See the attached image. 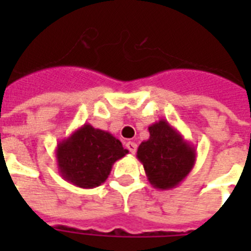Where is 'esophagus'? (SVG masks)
Here are the masks:
<instances>
[{
  "instance_id": "1",
  "label": "esophagus",
  "mask_w": 251,
  "mask_h": 251,
  "mask_svg": "<svg viewBox=\"0 0 251 251\" xmlns=\"http://www.w3.org/2000/svg\"><path fill=\"white\" fill-rule=\"evenodd\" d=\"M126 149L129 150L130 153H135V151H137V143H134L131 141L126 142Z\"/></svg>"
}]
</instances>
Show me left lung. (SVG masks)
<instances>
[{"instance_id":"1","label":"left lung","mask_w":251,"mask_h":251,"mask_svg":"<svg viewBox=\"0 0 251 251\" xmlns=\"http://www.w3.org/2000/svg\"><path fill=\"white\" fill-rule=\"evenodd\" d=\"M149 131V139L138 147V160L155 189H175L194 168L197 150L165 120L150 125Z\"/></svg>"}]
</instances>
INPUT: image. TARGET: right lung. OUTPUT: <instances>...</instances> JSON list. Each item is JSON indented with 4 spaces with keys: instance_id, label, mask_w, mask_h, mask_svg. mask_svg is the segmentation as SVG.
Here are the masks:
<instances>
[{
    "instance_id": "obj_1",
    "label": "right lung",
    "mask_w": 251,
    "mask_h": 251,
    "mask_svg": "<svg viewBox=\"0 0 251 251\" xmlns=\"http://www.w3.org/2000/svg\"><path fill=\"white\" fill-rule=\"evenodd\" d=\"M127 152L112 134L84 124L57 143V168L68 182L94 189L105 182L114 163Z\"/></svg>"
}]
</instances>
